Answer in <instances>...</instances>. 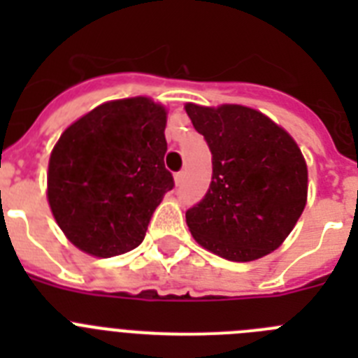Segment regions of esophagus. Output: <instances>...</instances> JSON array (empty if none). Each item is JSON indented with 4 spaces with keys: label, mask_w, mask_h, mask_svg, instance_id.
Wrapping results in <instances>:
<instances>
[{
    "label": "esophagus",
    "mask_w": 358,
    "mask_h": 358,
    "mask_svg": "<svg viewBox=\"0 0 358 358\" xmlns=\"http://www.w3.org/2000/svg\"><path fill=\"white\" fill-rule=\"evenodd\" d=\"M182 181H185V172H177L176 173V185L181 186Z\"/></svg>",
    "instance_id": "obj_1"
}]
</instances>
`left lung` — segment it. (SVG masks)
I'll return each mask as SVG.
<instances>
[{
	"label": "left lung",
	"mask_w": 358,
	"mask_h": 358,
	"mask_svg": "<svg viewBox=\"0 0 358 358\" xmlns=\"http://www.w3.org/2000/svg\"><path fill=\"white\" fill-rule=\"evenodd\" d=\"M211 152L210 188L186 211L202 248L231 262L278 249L306 204L308 172L296 141L273 120L243 106H186Z\"/></svg>",
	"instance_id": "8db88e82"
}]
</instances>
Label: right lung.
<instances>
[{
  "label": "right lung",
  "instance_id": "obj_1",
  "mask_svg": "<svg viewBox=\"0 0 358 358\" xmlns=\"http://www.w3.org/2000/svg\"><path fill=\"white\" fill-rule=\"evenodd\" d=\"M164 127V107L136 96L102 103L62 132L50 156L48 202L78 249L110 258L143 242L173 188Z\"/></svg>",
  "mask_w": 358,
  "mask_h": 358
}]
</instances>
